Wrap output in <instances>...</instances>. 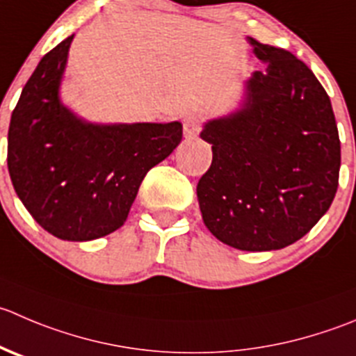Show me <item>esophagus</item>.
Instances as JSON below:
<instances>
[{"instance_id":"1","label":"esophagus","mask_w":356,"mask_h":356,"mask_svg":"<svg viewBox=\"0 0 356 356\" xmlns=\"http://www.w3.org/2000/svg\"><path fill=\"white\" fill-rule=\"evenodd\" d=\"M200 125H202V122H200L198 116H188V118H184V137L186 139H193V137H196L200 134Z\"/></svg>"}]
</instances>
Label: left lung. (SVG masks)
<instances>
[{
    "label": "left lung",
    "instance_id": "1",
    "mask_svg": "<svg viewBox=\"0 0 356 356\" xmlns=\"http://www.w3.org/2000/svg\"><path fill=\"white\" fill-rule=\"evenodd\" d=\"M247 40L268 67L247 79L240 109L203 127L212 165L196 195L217 240L238 250H278L329 210L341 143L330 99L312 69L289 50Z\"/></svg>",
    "mask_w": 356,
    "mask_h": 356
}]
</instances>
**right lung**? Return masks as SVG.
I'll return each mask as SVG.
<instances>
[{"label": "right lung", "instance_id": "obj_1", "mask_svg": "<svg viewBox=\"0 0 356 356\" xmlns=\"http://www.w3.org/2000/svg\"><path fill=\"white\" fill-rule=\"evenodd\" d=\"M72 38L27 79L10 120L6 161L17 196L43 229L88 241L123 226L143 179L182 140V125L78 118L58 95Z\"/></svg>", "mask_w": 356, "mask_h": 356}]
</instances>
